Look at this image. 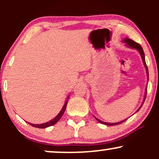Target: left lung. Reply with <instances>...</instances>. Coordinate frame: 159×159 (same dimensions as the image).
Returning <instances> with one entry per match:
<instances>
[{"instance_id":"left-lung-1","label":"left lung","mask_w":159,"mask_h":159,"mask_svg":"<svg viewBox=\"0 0 159 159\" xmlns=\"http://www.w3.org/2000/svg\"><path fill=\"white\" fill-rule=\"evenodd\" d=\"M123 42H124V43H125V44H126L127 46L130 47V48H132L137 49V50H138V52H139L140 54V56H141L142 61H143V65H144V66H145L146 70H147V77H148V79H149V72H148V68H147V64H146V61H145V55H144V52H143V48H142L141 45H140V44H138V43H135V42H134V41H133L132 39H129V38H126V39H124L123 40ZM147 88H146V92H145V95H144V98H143V103H142V105H140V107H139V108L138 109V111H138L140 110V107H142V105H143V102H144V101H145V98H146V97H147ZM95 118H96V120H97V121L98 122V123H102V124H105V125H118V124H120V123H123V122H125V120H127V119H125V120H122V121L118 122V123H105V122H102V121H101V120H100L97 119V118H96V116H95Z\"/></svg>"}]
</instances>
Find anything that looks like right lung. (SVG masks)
<instances>
[{"instance_id":"right-lung-1","label":"right lung","mask_w":159,"mask_h":159,"mask_svg":"<svg viewBox=\"0 0 159 159\" xmlns=\"http://www.w3.org/2000/svg\"><path fill=\"white\" fill-rule=\"evenodd\" d=\"M68 98H69V96H68ZM67 102H68V100H66V102L64 104V105H63V108H62V110L61 111H60L59 114L57 115V116H55L54 119L50 120L49 122H47V123H43V124H33V123H28V124H30V125H32V126L36 127V128H39V129H45V128L52 126V125H54V124L57 123V122L59 121V120L61 118V116H63V113L65 112L66 108Z\"/></svg>"}]
</instances>
